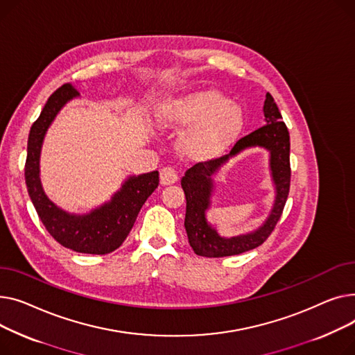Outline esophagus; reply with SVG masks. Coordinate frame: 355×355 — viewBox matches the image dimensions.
I'll return each instance as SVG.
<instances>
[{
    "label": "esophagus",
    "mask_w": 355,
    "mask_h": 355,
    "mask_svg": "<svg viewBox=\"0 0 355 355\" xmlns=\"http://www.w3.org/2000/svg\"><path fill=\"white\" fill-rule=\"evenodd\" d=\"M175 182H178V173L175 172V169H172V168H163L160 171V183L163 186L173 184Z\"/></svg>",
    "instance_id": "esophagus-1"
}]
</instances>
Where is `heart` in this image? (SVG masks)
I'll use <instances>...</instances> for the list:
<instances>
[{"mask_svg":"<svg viewBox=\"0 0 355 355\" xmlns=\"http://www.w3.org/2000/svg\"><path fill=\"white\" fill-rule=\"evenodd\" d=\"M157 120L164 128H187L179 139V150L192 160H209L226 152L245 124L242 109L215 89L168 98L157 110Z\"/></svg>","mask_w":355,"mask_h":355,"instance_id":"obj_1","label":"heart"}]
</instances>
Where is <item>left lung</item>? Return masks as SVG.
I'll return each instance as SVG.
<instances>
[{"mask_svg":"<svg viewBox=\"0 0 355 355\" xmlns=\"http://www.w3.org/2000/svg\"><path fill=\"white\" fill-rule=\"evenodd\" d=\"M265 126L236 141L231 153L219 159L200 162L187 169L180 180L186 196L184 227L187 239L196 255L206 258H222L239 255L262 245L272 234L279 220L289 193V133L274 97L266 93L263 103ZM251 147H262L270 153V171L276 187V199L271 214L255 232L226 239L218 235L216 228L205 218L213 193L214 174L231 157Z\"/></svg>","mask_w":355,"mask_h":355,"instance_id":"8db88e82","label":"left lung"}]
</instances>
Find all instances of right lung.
<instances>
[{"mask_svg": "<svg viewBox=\"0 0 355 355\" xmlns=\"http://www.w3.org/2000/svg\"><path fill=\"white\" fill-rule=\"evenodd\" d=\"M76 97L78 92L66 83L50 96L34 121L27 144L26 183L41 222L60 245L80 254L106 255L116 251L128 238L141 206L159 184V172L129 176L109 202L85 215L66 212L53 203L40 180L41 148L58 112Z\"/></svg>", "mask_w": 355, "mask_h": 355, "instance_id": "add662e5", "label": "right lung"}]
</instances>
